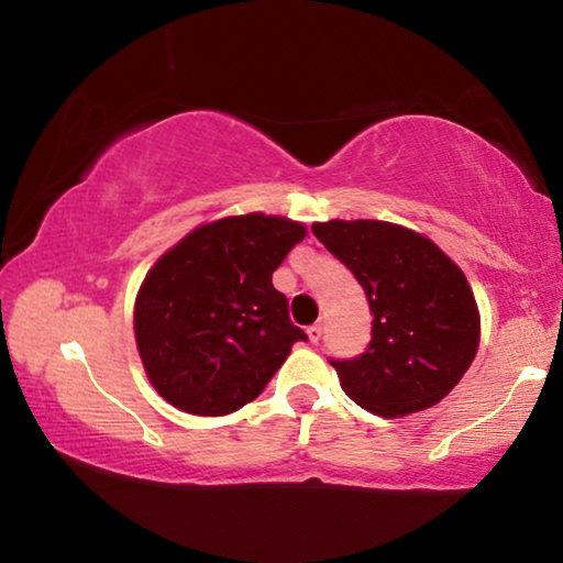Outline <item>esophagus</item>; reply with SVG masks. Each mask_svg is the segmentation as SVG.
Returning <instances> with one entry per match:
<instances>
[{"instance_id": "34e87169", "label": "esophagus", "mask_w": 563, "mask_h": 563, "mask_svg": "<svg viewBox=\"0 0 563 563\" xmlns=\"http://www.w3.org/2000/svg\"><path fill=\"white\" fill-rule=\"evenodd\" d=\"M308 338H310V342H318L322 338V325H320V322H316V325L308 328Z\"/></svg>"}]
</instances>
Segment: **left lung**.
Wrapping results in <instances>:
<instances>
[{"mask_svg": "<svg viewBox=\"0 0 563 563\" xmlns=\"http://www.w3.org/2000/svg\"><path fill=\"white\" fill-rule=\"evenodd\" d=\"M312 233L373 310L367 350L330 360L345 395L379 417L422 412L450 395L479 347V308L460 265L430 238L387 221L335 218Z\"/></svg>", "mask_w": 563, "mask_h": 563, "instance_id": "8db88e82", "label": "left lung"}]
</instances>
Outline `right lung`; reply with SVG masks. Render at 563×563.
Wrapping results in <instances>:
<instances>
[{
    "instance_id": "right-lung-1",
    "label": "right lung",
    "mask_w": 563,
    "mask_h": 563,
    "mask_svg": "<svg viewBox=\"0 0 563 563\" xmlns=\"http://www.w3.org/2000/svg\"><path fill=\"white\" fill-rule=\"evenodd\" d=\"M305 225L245 213L198 225L154 263L133 305V332L156 393L188 415L221 417L253 402L308 340L273 288Z\"/></svg>"
}]
</instances>
